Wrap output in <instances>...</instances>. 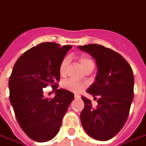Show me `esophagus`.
Returning a JSON list of instances; mask_svg holds the SVG:
<instances>
[{"label":"esophagus","instance_id":"1","mask_svg":"<svg viewBox=\"0 0 146 146\" xmlns=\"http://www.w3.org/2000/svg\"><path fill=\"white\" fill-rule=\"evenodd\" d=\"M75 98H80V96H79V94H75Z\"/></svg>","mask_w":146,"mask_h":146}]
</instances>
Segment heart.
<instances>
[{
  "label": "heart",
  "mask_w": 146,
  "mask_h": 146,
  "mask_svg": "<svg viewBox=\"0 0 146 146\" xmlns=\"http://www.w3.org/2000/svg\"><path fill=\"white\" fill-rule=\"evenodd\" d=\"M79 61L81 66L84 69V71L87 70L88 68L90 67H94V63L93 60L90 59L89 56H81L79 58ZM69 65V58L68 57H65L60 64V67H59V73L61 77H65L67 75V67ZM61 86L63 89L71 91V92H75V93H79L80 91L84 89L85 85L82 83L77 82L73 79H68L66 81H63V83H61Z\"/></svg>",
  "instance_id": "b5f03b06"
}]
</instances>
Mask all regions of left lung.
Wrapping results in <instances>:
<instances>
[{
	"label": "left lung",
	"instance_id": "1",
	"mask_svg": "<svg viewBox=\"0 0 146 146\" xmlns=\"http://www.w3.org/2000/svg\"><path fill=\"white\" fill-rule=\"evenodd\" d=\"M96 60L98 73L87 93L98 104L94 106L84 96L80 120L86 133L98 141H107L124 126L133 99V72L128 62L110 48L99 44L79 46Z\"/></svg>",
	"mask_w": 146,
	"mask_h": 146
}]
</instances>
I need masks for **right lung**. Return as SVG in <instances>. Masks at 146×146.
Here are the masks:
<instances>
[{"mask_svg": "<svg viewBox=\"0 0 146 146\" xmlns=\"http://www.w3.org/2000/svg\"><path fill=\"white\" fill-rule=\"evenodd\" d=\"M71 45L44 42L23 53L14 65L9 81L10 102L19 125L31 139L44 142L60 130L62 120L74 94L57 89L59 67ZM56 91L54 98H45L44 88Z\"/></svg>", "mask_w": 146, "mask_h": 146, "instance_id": "add662e5", "label": "right lung"}]
</instances>
